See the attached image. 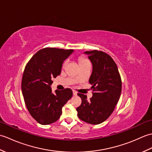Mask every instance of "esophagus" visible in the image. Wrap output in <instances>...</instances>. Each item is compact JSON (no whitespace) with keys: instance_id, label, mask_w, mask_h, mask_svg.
Listing matches in <instances>:
<instances>
[{"instance_id":"esophagus-1","label":"esophagus","mask_w":152,"mask_h":152,"mask_svg":"<svg viewBox=\"0 0 152 152\" xmlns=\"http://www.w3.org/2000/svg\"><path fill=\"white\" fill-rule=\"evenodd\" d=\"M73 95L74 96H76L77 95V92L76 91H74V90H73Z\"/></svg>"}]
</instances>
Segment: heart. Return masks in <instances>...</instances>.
Listing matches in <instances>:
<instances>
[{"mask_svg":"<svg viewBox=\"0 0 152 152\" xmlns=\"http://www.w3.org/2000/svg\"><path fill=\"white\" fill-rule=\"evenodd\" d=\"M79 61H80V64H83V63H88V62H89V61L87 60L86 59H85V58H83V57H80V59H79ZM67 62L68 61H65L64 62V63H63V66H64L66 64V63H67Z\"/></svg>","mask_w":152,"mask_h":152,"instance_id":"1","label":"heart"}]
</instances>
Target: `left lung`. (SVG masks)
<instances>
[{"label": "left lung", "mask_w": 152, "mask_h": 152, "mask_svg": "<svg viewBox=\"0 0 152 152\" xmlns=\"http://www.w3.org/2000/svg\"><path fill=\"white\" fill-rule=\"evenodd\" d=\"M85 54L93 65L89 82L92 85L93 96L89 101L86 95L78 93L82 104L76 110L81 120L97 125L112 114L121 93V80L118 66L112 58L102 51H87Z\"/></svg>", "instance_id": "8db88e82"}]
</instances>
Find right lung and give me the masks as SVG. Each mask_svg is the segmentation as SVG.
<instances>
[{
	"mask_svg": "<svg viewBox=\"0 0 152 152\" xmlns=\"http://www.w3.org/2000/svg\"><path fill=\"white\" fill-rule=\"evenodd\" d=\"M74 51L46 48L35 53L25 68L21 90L25 104L35 120L41 125L56 122L62 114V108L72 96L66 88L52 93L53 78L59 75L64 61Z\"/></svg>",
	"mask_w": 152,
	"mask_h": 152,
	"instance_id": "obj_1",
	"label": "right lung"
}]
</instances>
